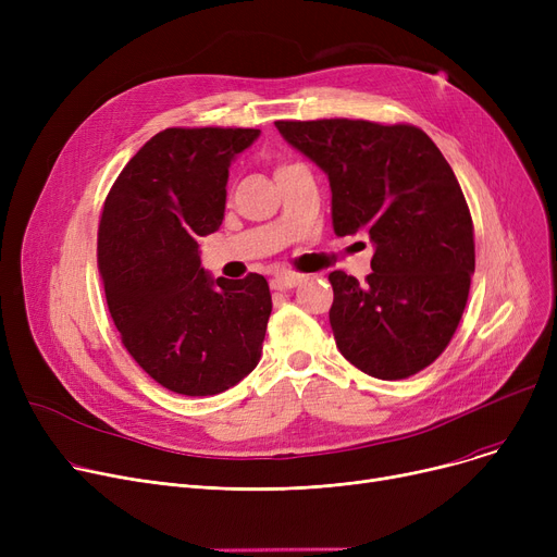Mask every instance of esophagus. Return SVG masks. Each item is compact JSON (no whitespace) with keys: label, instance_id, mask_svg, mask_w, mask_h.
<instances>
[{"label":"esophagus","instance_id":"34e87169","mask_svg":"<svg viewBox=\"0 0 557 557\" xmlns=\"http://www.w3.org/2000/svg\"><path fill=\"white\" fill-rule=\"evenodd\" d=\"M305 280V275H300V273H294V271H280V273H275L273 275V288H294V286H298L300 282Z\"/></svg>","mask_w":557,"mask_h":557}]
</instances>
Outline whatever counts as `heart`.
<instances>
[{
    "label": "heart",
    "mask_w": 557,
    "mask_h": 557,
    "mask_svg": "<svg viewBox=\"0 0 557 557\" xmlns=\"http://www.w3.org/2000/svg\"><path fill=\"white\" fill-rule=\"evenodd\" d=\"M282 166H284V164H282ZM277 169H280V166H277Z\"/></svg>",
    "instance_id": "heart-1"
}]
</instances>
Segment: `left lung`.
<instances>
[{"label": "left lung", "instance_id": "left-lung-1", "mask_svg": "<svg viewBox=\"0 0 557 557\" xmlns=\"http://www.w3.org/2000/svg\"><path fill=\"white\" fill-rule=\"evenodd\" d=\"M327 173L338 237L366 232L372 273H330V325L341 355L395 382L445 352L474 273V223L456 175L413 124L366 120L275 122Z\"/></svg>", "mask_w": 557, "mask_h": 557}]
</instances>
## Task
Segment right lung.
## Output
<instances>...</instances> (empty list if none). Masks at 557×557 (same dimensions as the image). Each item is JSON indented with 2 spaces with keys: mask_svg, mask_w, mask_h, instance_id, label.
<instances>
[{
  "mask_svg": "<svg viewBox=\"0 0 557 557\" xmlns=\"http://www.w3.org/2000/svg\"><path fill=\"white\" fill-rule=\"evenodd\" d=\"M257 128H166L110 187L97 261L108 309L137 366L162 388L210 397L248 376L273 309L269 282L205 275L198 237L225 214L227 166Z\"/></svg>",
  "mask_w": 557,
  "mask_h": 557,
  "instance_id": "right-lung-1",
  "label": "right lung"
}]
</instances>
